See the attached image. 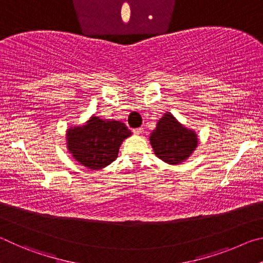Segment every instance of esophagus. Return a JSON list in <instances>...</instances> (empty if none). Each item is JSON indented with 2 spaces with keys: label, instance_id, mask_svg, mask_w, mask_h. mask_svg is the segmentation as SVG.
<instances>
[{
  "label": "esophagus",
  "instance_id": "34e87169",
  "mask_svg": "<svg viewBox=\"0 0 263 263\" xmlns=\"http://www.w3.org/2000/svg\"><path fill=\"white\" fill-rule=\"evenodd\" d=\"M134 134H136V135H140V134H142V132H143V128H141V127H139V128H135L134 130Z\"/></svg>",
  "mask_w": 263,
  "mask_h": 263
}]
</instances>
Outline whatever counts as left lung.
Masks as SVG:
<instances>
[{
    "label": "left lung",
    "mask_w": 263,
    "mask_h": 263,
    "mask_svg": "<svg viewBox=\"0 0 263 263\" xmlns=\"http://www.w3.org/2000/svg\"><path fill=\"white\" fill-rule=\"evenodd\" d=\"M150 143L158 158L167 164H179L194 151L197 137L168 113L164 114L151 133Z\"/></svg>",
    "instance_id": "1"
}]
</instances>
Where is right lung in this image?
<instances>
[{"mask_svg": "<svg viewBox=\"0 0 263 263\" xmlns=\"http://www.w3.org/2000/svg\"><path fill=\"white\" fill-rule=\"evenodd\" d=\"M130 134L122 122L92 117L86 126L69 129L68 149L82 165L100 170L114 162L122 141Z\"/></svg>", "mask_w": 263, "mask_h": 263, "instance_id": "right-lung-1", "label": "right lung"}]
</instances>
